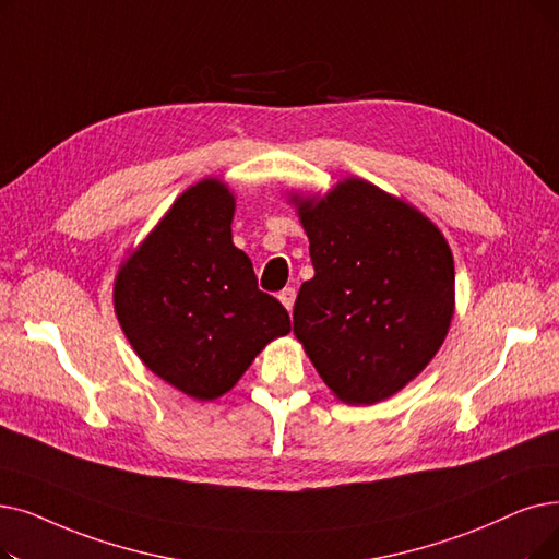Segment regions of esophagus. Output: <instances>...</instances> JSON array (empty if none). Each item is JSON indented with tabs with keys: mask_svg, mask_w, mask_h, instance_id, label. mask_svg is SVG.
<instances>
[{
	"mask_svg": "<svg viewBox=\"0 0 559 559\" xmlns=\"http://www.w3.org/2000/svg\"><path fill=\"white\" fill-rule=\"evenodd\" d=\"M278 299H281V304H283L287 310H293L295 299H297V289H295V287H285L283 293L278 295Z\"/></svg>",
	"mask_w": 559,
	"mask_h": 559,
	"instance_id": "obj_1",
	"label": "esophagus"
}]
</instances>
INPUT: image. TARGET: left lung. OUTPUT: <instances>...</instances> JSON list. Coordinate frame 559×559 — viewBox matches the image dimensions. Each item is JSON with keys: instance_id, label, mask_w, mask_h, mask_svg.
Instances as JSON below:
<instances>
[{"instance_id": "left-lung-1", "label": "left lung", "mask_w": 559, "mask_h": 559, "mask_svg": "<svg viewBox=\"0 0 559 559\" xmlns=\"http://www.w3.org/2000/svg\"><path fill=\"white\" fill-rule=\"evenodd\" d=\"M293 203L314 266L295 301V335L337 400H388L448 335V241L420 210L360 178H345L322 199L295 193Z\"/></svg>"}]
</instances>
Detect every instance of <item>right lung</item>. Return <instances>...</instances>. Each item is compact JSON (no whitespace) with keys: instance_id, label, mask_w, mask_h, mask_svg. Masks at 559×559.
Instances as JSON below:
<instances>
[{"instance_id":"right-lung-1","label":"right lung","mask_w":559,"mask_h":559,"mask_svg":"<svg viewBox=\"0 0 559 559\" xmlns=\"http://www.w3.org/2000/svg\"><path fill=\"white\" fill-rule=\"evenodd\" d=\"M235 197L219 178L191 185L123 260L114 310L136 356L193 400H216L249 370L289 314L260 293L233 245Z\"/></svg>"}]
</instances>
